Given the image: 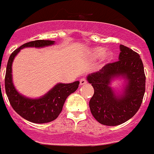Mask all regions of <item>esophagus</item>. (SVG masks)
I'll return each instance as SVG.
<instances>
[{
    "instance_id": "1",
    "label": "esophagus",
    "mask_w": 154,
    "mask_h": 154,
    "mask_svg": "<svg viewBox=\"0 0 154 154\" xmlns=\"http://www.w3.org/2000/svg\"><path fill=\"white\" fill-rule=\"evenodd\" d=\"M87 83H88V82H87V80H86L85 78H81V79L80 80V85H86Z\"/></svg>"
}]
</instances>
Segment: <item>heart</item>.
I'll list each match as a JSON object with an SVG mask.
<instances>
[{
  "label": "heart",
  "mask_w": 154,
  "mask_h": 154,
  "mask_svg": "<svg viewBox=\"0 0 154 154\" xmlns=\"http://www.w3.org/2000/svg\"><path fill=\"white\" fill-rule=\"evenodd\" d=\"M105 53V50L104 48H102V47H97V48L93 49L92 51H91V57H93V58H97V57H101L102 55H103V54ZM107 56H109V54H107Z\"/></svg>",
  "instance_id": "1"
}]
</instances>
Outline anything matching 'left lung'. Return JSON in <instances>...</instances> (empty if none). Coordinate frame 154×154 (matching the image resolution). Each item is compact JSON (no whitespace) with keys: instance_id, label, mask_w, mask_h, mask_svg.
Segmentation results:
<instances>
[{"instance_id":"1","label":"left lung","mask_w":154,"mask_h":154,"mask_svg":"<svg viewBox=\"0 0 154 154\" xmlns=\"http://www.w3.org/2000/svg\"><path fill=\"white\" fill-rule=\"evenodd\" d=\"M119 47V60L107 63L87 78L94 88L89 101L91 113L106 126H118L132 118L141 107L146 91V75L139 54L123 45ZM120 75L127 77L128 85L125 95L118 98L109 84L112 77Z\"/></svg>"}]
</instances>
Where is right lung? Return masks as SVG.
Segmentation results:
<instances>
[{
	"label": "right lung",
	"mask_w": 154,
	"mask_h": 154,
	"mask_svg": "<svg viewBox=\"0 0 154 154\" xmlns=\"http://www.w3.org/2000/svg\"><path fill=\"white\" fill-rule=\"evenodd\" d=\"M52 40H35L24 43L15 50L8 58L6 68L5 88L9 103L15 112L26 120L34 123H47L54 121L62 112L66 98L78 88L79 81L58 84L42 98L31 100L19 94L12 81V64L15 56L24 47H42L54 44Z\"/></svg>",
	"instance_id": "obj_1"
}]
</instances>
